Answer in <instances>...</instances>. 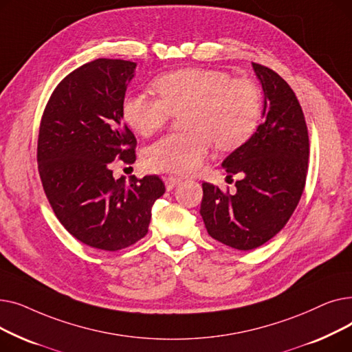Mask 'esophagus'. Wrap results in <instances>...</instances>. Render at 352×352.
<instances>
[{
  "instance_id": "esophagus-1",
  "label": "esophagus",
  "mask_w": 352,
  "mask_h": 352,
  "mask_svg": "<svg viewBox=\"0 0 352 352\" xmlns=\"http://www.w3.org/2000/svg\"><path fill=\"white\" fill-rule=\"evenodd\" d=\"M179 182H181V179L177 178V177H166L165 178V188H166V191H171L174 187L178 186Z\"/></svg>"
}]
</instances>
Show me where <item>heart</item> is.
<instances>
[{
  "instance_id": "heart-1",
  "label": "heart",
  "mask_w": 352,
  "mask_h": 352,
  "mask_svg": "<svg viewBox=\"0 0 352 352\" xmlns=\"http://www.w3.org/2000/svg\"><path fill=\"white\" fill-rule=\"evenodd\" d=\"M160 98L128 94L121 114L140 135L157 133L173 116H182L188 133L170 134L145 150L144 161L154 171L186 175L197 171L211 151H231L245 144L260 124L261 89L248 78H232L214 68H182L153 81Z\"/></svg>"
}]
</instances>
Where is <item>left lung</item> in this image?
<instances>
[{
  "label": "left lung",
  "instance_id": "1",
  "mask_svg": "<svg viewBox=\"0 0 352 352\" xmlns=\"http://www.w3.org/2000/svg\"><path fill=\"white\" fill-rule=\"evenodd\" d=\"M264 89V122L223 162L234 194L202 182L199 214L208 234L231 248L248 251L278 234L302 195L309 155L305 117L292 88L268 67L252 63Z\"/></svg>",
  "mask_w": 352,
  "mask_h": 352
}]
</instances>
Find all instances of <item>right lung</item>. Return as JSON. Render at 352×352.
I'll use <instances>...</instances> for the list:
<instances>
[{
	"instance_id": "add662e5",
	"label": "right lung",
	"mask_w": 352,
	"mask_h": 352,
	"mask_svg": "<svg viewBox=\"0 0 352 352\" xmlns=\"http://www.w3.org/2000/svg\"><path fill=\"white\" fill-rule=\"evenodd\" d=\"M135 63L98 58L55 87L43 113L36 162L50 206L82 244L118 251L148 232L151 207L165 186L157 175L113 177L116 160L135 161L137 140L121 104Z\"/></svg>"
}]
</instances>
